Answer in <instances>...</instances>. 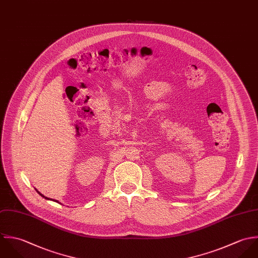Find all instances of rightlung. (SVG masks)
Returning a JSON list of instances; mask_svg holds the SVG:
<instances>
[{
    "instance_id": "add662e5",
    "label": "right lung",
    "mask_w": 258,
    "mask_h": 258,
    "mask_svg": "<svg viewBox=\"0 0 258 258\" xmlns=\"http://www.w3.org/2000/svg\"><path fill=\"white\" fill-rule=\"evenodd\" d=\"M36 190H37V192H38V194H39V195H40V196H41V197H42V198H44V199H45V200H48V201H52V202H55V203H57V204H59V202H58V201H55V200H52V199H49V198H47V197H45V196H44V195H42V194H41V192H40V191H39V190H38V189H36Z\"/></svg>"
}]
</instances>
